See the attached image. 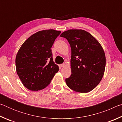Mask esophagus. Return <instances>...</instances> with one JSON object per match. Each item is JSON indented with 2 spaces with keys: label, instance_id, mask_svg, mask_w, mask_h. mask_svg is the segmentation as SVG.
I'll return each instance as SVG.
<instances>
[{
  "label": "esophagus",
  "instance_id": "34e87169",
  "mask_svg": "<svg viewBox=\"0 0 122 122\" xmlns=\"http://www.w3.org/2000/svg\"><path fill=\"white\" fill-rule=\"evenodd\" d=\"M65 63L61 64V65H60V66L61 67H65Z\"/></svg>",
  "mask_w": 122,
  "mask_h": 122
}]
</instances>
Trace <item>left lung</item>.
<instances>
[{
	"label": "left lung",
	"mask_w": 122,
	"mask_h": 122,
	"mask_svg": "<svg viewBox=\"0 0 122 122\" xmlns=\"http://www.w3.org/2000/svg\"><path fill=\"white\" fill-rule=\"evenodd\" d=\"M60 36L68 40L71 51V74L66 79V84L76 92H90L104 75L106 59L103 48L92 35L84 30H69Z\"/></svg>",
	"instance_id": "left-lung-1"
}]
</instances>
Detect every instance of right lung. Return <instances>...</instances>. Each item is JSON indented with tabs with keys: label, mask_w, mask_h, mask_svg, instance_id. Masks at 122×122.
<instances>
[{
	"label": "right lung",
	"mask_w": 122,
	"mask_h": 122,
	"mask_svg": "<svg viewBox=\"0 0 122 122\" xmlns=\"http://www.w3.org/2000/svg\"><path fill=\"white\" fill-rule=\"evenodd\" d=\"M60 33L54 30H41L28 38L20 48L15 58L16 71L28 89H43L58 72L51 48Z\"/></svg>",
	"instance_id": "1"
}]
</instances>
